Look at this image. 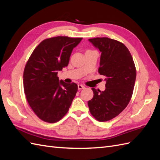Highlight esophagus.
I'll use <instances>...</instances> for the list:
<instances>
[{"mask_svg": "<svg viewBox=\"0 0 160 160\" xmlns=\"http://www.w3.org/2000/svg\"><path fill=\"white\" fill-rule=\"evenodd\" d=\"M85 88V87L83 86V85H81V84H79V85H78V89H79V90L83 89H84Z\"/></svg>", "mask_w": 160, "mask_h": 160, "instance_id": "1", "label": "esophagus"}]
</instances>
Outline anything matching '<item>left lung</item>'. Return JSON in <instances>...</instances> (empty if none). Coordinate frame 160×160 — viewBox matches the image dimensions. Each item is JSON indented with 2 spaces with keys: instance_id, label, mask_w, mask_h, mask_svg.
Returning a JSON list of instances; mask_svg holds the SVG:
<instances>
[{
  "instance_id": "obj_1",
  "label": "left lung",
  "mask_w": 160,
  "mask_h": 160,
  "mask_svg": "<svg viewBox=\"0 0 160 160\" xmlns=\"http://www.w3.org/2000/svg\"><path fill=\"white\" fill-rule=\"evenodd\" d=\"M89 41L101 52L98 72L106 79L105 90L94 88L93 98L88 101L91 114L99 122H107L127 107L134 88L136 69L133 57L123 43L108 37Z\"/></svg>"
}]
</instances>
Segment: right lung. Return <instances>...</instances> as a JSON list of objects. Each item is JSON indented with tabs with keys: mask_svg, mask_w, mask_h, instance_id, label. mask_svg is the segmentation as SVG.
<instances>
[{
	"mask_svg": "<svg viewBox=\"0 0 160 160\" xmlns=\"http://www.w3.org/2000/svg\"><path fill=\"white\" fill-rule=\"evenodd\" d=\"M83 38L51 37L40 42L23 72L26 98L37 117L47 123L59 122L68 112L78 87L59 81L58 71L69 64L71 52Z\"/></svg>",
	"mask_w": 160,
	"mask_h": 160,
	"instance_id": "obj_1",
	"label": "right lung"
}]
</instances>
